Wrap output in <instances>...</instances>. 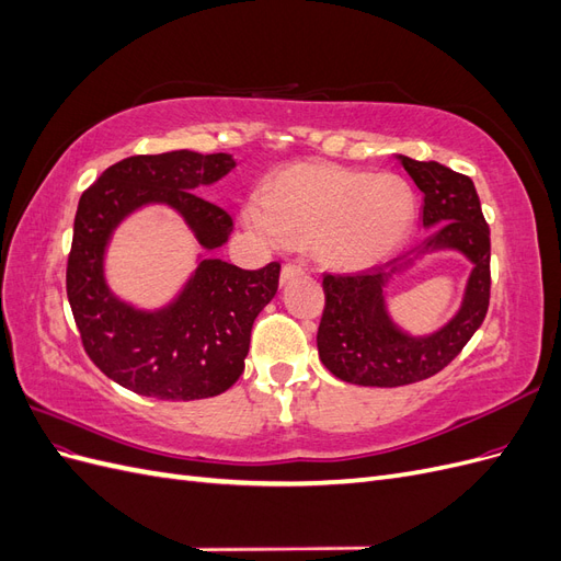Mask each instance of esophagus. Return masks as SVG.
Here are the masks:
<instances>
[{
  "label": "esophagus",
  "mask_w": 561,
  "mask_h": 561,
  "mask_svg": "<svg viewBox=\"0 0 561 561\" xmlns=\"http://www.w3.org/2000/svg\"><path fill=\"white\" fill-rule=\"evenodd\" d=\"M299 274H304V268H301V264H295V262H290V264H285L283 268H280V283H287L290 278H295V276H299Z\"/></svg>",
  "instance_id": "1"
}]
</instances>
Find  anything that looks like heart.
<instances>
[{
	"instance_id": "b5f03b06",
	"label": "heart",
	"mask_w": 561,
	"mask_h": 561,
	"mask_svg": "<svg viewBox=\"0 0 561 561\" xmlns=\"http://www.w3.org/2000/svg\"><path fill=\"white\" fill-rule=\"evenodd\" d=\"M414 213V192L402 178L307 163L271 180L264 208L250 206L248 222L271 239L313 248L328 266L367 268L404 241Z\"/></svg>"
}]
</instances>
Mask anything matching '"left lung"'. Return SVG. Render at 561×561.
<instances>
[{
	"label": "left lung",
	"mask_w": 561,
	"mask_h": 561,
	"mask_svg": "<svg viewBox=\"0 0 561 561\" xmlns=\"http://www.w3.org/2000/svg\"><path fill=\"white\" fill-rule=\"evenodd\" d=\"M400 163L423 192V227L431 233L412 257H400L367 274H325V309L318 325L320 360L336 379L355 386L396 388L416 383L445 369L478 332L491 295V241L480 196L468 175L437 161ZM461 249L476 264L459 312L431 337L414 340L389 322L382 307L385 280L421 251Z\"/></svg>",
	"instance_id": "left-lung-1"
}]
</instances>
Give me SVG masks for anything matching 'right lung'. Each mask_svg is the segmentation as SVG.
Segmentation results:
<instances>
[{
    "label": "right lung",
    "mask_w": 561,
    "mask_h": 561,
    "mask_svg": "<svg viewBox=\"0 0 561 561\" xmlns=\"http://www.w3.org/2000/svg\"><path fill=\"white\" fill-rule=\"evenodd\" d=\"M233 165L229 154L190 149L128 157L110 165L79 198L67 299L93 365L133 393L201 400L225 393L243 375L252 322L278 290V262L245 271L203 260L182 295L157 313L114 299L103 276L112 229L145 203L173 206L206 250L227 243L231 215L196 192Z\"/></svg>",
    "instance_id": "obj_1"
}]
</instances>
